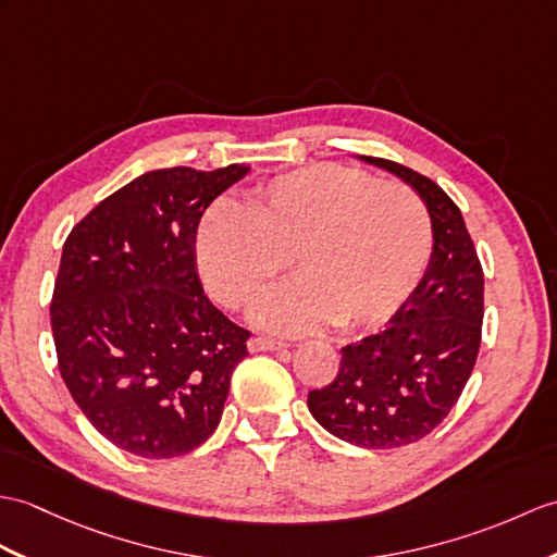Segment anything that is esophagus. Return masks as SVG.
Wrapping results in <instances>:
<instances>
[{
    "label": "esophagus",
    "mask_w": 557,
    "mask_h": 557,
    "mask_svg": "<svg viewBox=\"0 0 557 557\" xmlns=\"http://www.w3.org/2000/svg\"><path fill=\"white\" fill-rule=\"evenodd\" d=\"M289 344L287 342H277V339H270V337H253L249 339V351L258 354V351H284Z\"/></svg>",
    "instance_id": "1"
}]
</instances>
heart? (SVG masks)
Instances as JSON below:
<instances>
[{
    "label": "heart",
    "mask_w": 557,
    "mask_h": 557,
    "mask_svg": "<svg viewBox=\"0 0 557 557\" xmlns=\"http://www.w3.org/2000/svg\"><path fill=\"white\" fill-rule=\"evenodd\" d=\"M422 199L358 168L310 163L256 187L249 209L227 199L203 211L194 258L206 289L230 310L253 308L289 265L299 282L256 313L263 327L306 332L384 322L416 289L430 258Z\"/></svg>",
    "instance_id": "heart-1"
}]
</instances>
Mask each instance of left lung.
Instances as JSON below:
<instances>
[{
  "instance_id": "8db88e82",
  "label": "left lung",
  "mask_w": 557,
  "mask_h": 557,
  "mask_svg": "<svg viewBox=\"0 0 557 557\" xmlns=\"http://www.w3.org/2000/svg\"><path fill=\"white\" fill-rule=\"evenodd\" d=\"M420 194L432 218V258L394 318L342 348L339 372L308 394L330 434L360 448H398L434 432L458 404L482 344L484 273L454 199L410 168L360 157Z\"/></svg>"
}]
</instances>
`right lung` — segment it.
Instances as JSON below:
<instances>
[{
  "mask_svg": "<svg viewBox=\"0 0 557 557\" xmlns=\"http://www.w3.org/2000/svg\"><path fill=\"white\" fill-rule=\"evenodd\" d=\"M247 173L239 163L145 173L63 244L49 308L59 372L95 430L127 454L185 456L223 418L251 332L203 294L194 235L211 201Z\"/></svg>",
  "mask_w": 557,
  "mask_h": 557,
  "instance_id": "add662e5",
  "label": "right lung"
}]
</instances>
